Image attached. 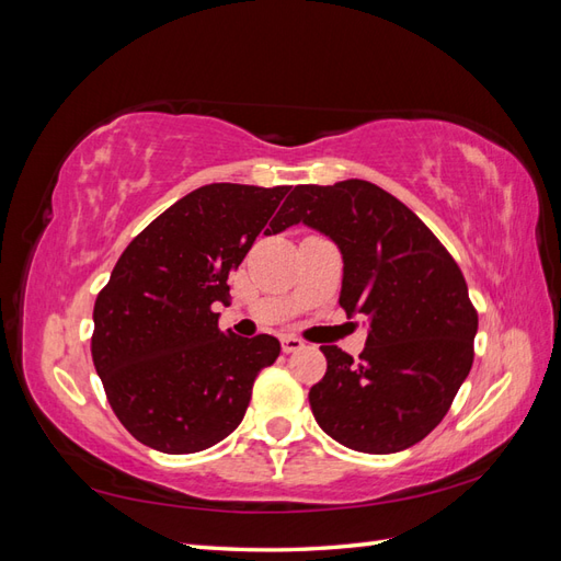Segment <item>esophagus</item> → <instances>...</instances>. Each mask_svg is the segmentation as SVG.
<instances>
[{"mask_svg": "<svg viewBox=\"0 0 561 561\" xmlns=\"http://www.w3.org/2000/svg\"><path fill=\"white\" fill-rule=\"evenodd\" d=\"M306 344L298 340V336H282V351L284 354H294V351H301Z\"/></svg>", "mask_w": 561, "mask_h": 561, "instance_id": "1", "label": "esophagus"}]
</instances>
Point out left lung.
Segmentation results:
<instances>
[{"label":"left lung","instance_id":"left-lung-1","mask_svg":"<svg viewBox=\"0 0 561 561\" xmlns=\"http://www.w3.org/2000/svg\"><path fill=\"white\" fill-rule=\"evenodd\" d=\"M298 221L336 243L340 306L368 318L358 360L320 346L328 373L310 387L312 415L348 449H409L445 419L471 370L478 312L461 270L407 205L370 181L296 186L275 227Z\"/></svg>","mask_w":561,"mask_h":561}]
</instances>
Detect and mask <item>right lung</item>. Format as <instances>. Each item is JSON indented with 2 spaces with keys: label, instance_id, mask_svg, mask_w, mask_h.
I'll use <instances>...</instances> for the list:
<instances>
[{
  "label": "right lung",
  "instance_id": "add662e5",
  "mask_svg": "<svg viewBox=\"0 0 561 561\" xmlns=\"http://www.w3.org/2000/svg\"><path fill=\"white\" fill-rule=\"evenodd\" d=\"M291 186L207 184L152 219L116 260L93 310V363L116 419L146 447L193 454L239 427L270 334L221 332L229 275ZM270 224L271 229L264 227Z\"/></svg>",
  "mask_w": 561,
  "mask_h": 561
}]
</instances>
